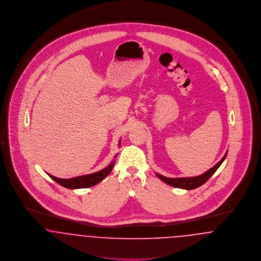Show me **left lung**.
<instances>
[{
    "label": "left lung",
    "mask_w": 261,
    "mask_h": 261,
    "mask_svg": "<svg viewBox=\"0 0 261 261\" xmlns=\"http://www.w3.org/2000/svg\"><path fill=\"white\" fill-rule=\"evenodd\" d=\"M227 155V153H226ZM226 155L221 159L217 164L215 165L213 168H211L210 170H208L206 173L198 176V177H192V178H166L164 176H161L159 174H157V177L161 178L166 184L175 187V188H179V189H185V190H193L196 189L198 187H200L201 185L205 184L206 181L209 179V178L217 171V169L219 168L220 165L223 163L224 159L226 158Z\"/></svg>",
    "instance_id": "obj_1"
}]
</instances>
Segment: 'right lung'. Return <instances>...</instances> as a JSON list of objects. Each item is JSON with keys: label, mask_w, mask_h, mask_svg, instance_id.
<instances>
[{"label": "right lung", "mask_w": 261, "mask_h": 261, "mask_svg": "<svg viewBox=\"0 0 261 261\" xmlns=\"http://www.w3.org/2000/svg\"><path fill=\"white\" fill-rule=\"evenodd\" d=\"M114 166V163L109 165L107 168L90 174V175H85V176H81V177H75L72 178H56L52 175H49L50 178L54 179L59 185L67 188V189H83V188H90L94 185H97L100 182L103 178H106L112 171V168Z\"/></svg>", "instance_id": "1"}]
</instances>
